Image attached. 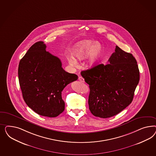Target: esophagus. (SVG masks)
<instances>
[{"label":"esophagus","mask_w":156,"mask_h":156,"mask_svg":"<svg viewBox=\"0 0 156 156\" xmlns=\"http://www.w3.org/2000/svg\"><path fill=\"white\" fill-rule=\"evenodd\" d=\"M78 80H80V82H85L84 78H83V77H82V76H79Z\"/></svg>","instance_id":"1"}]
</instances>
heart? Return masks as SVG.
<instances>
[{
	"label": "heart",
	"mask_w": 156,
	"mask_h": 156,
	"mask_svg": "<svg viewBox=\"0 0 156 156\" xmlns=\"http://www.w3.org/2000/svg\"><path fill=\"white\" fill-rule=\"evenodd\" d=\"M73 54L78 60H82L89 55L87 60V66L92 67L96 65L102 59L103 48L99 43L90 40H85L76 44ZM68 61L71 66H78V62L74 58L70 57Z\"/></svg>",
	"instance_id": "b5f03b06"
}]
</instances>
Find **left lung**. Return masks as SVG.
Masks as SVG:
<instances>
[{"label":"left lung","mask_w":156,"mask_h":156,"mask_svg":"<svg viewBox=\"0 0 156 156\" xmlns=\"http://www.w3.org/2000/svg\"><path fill=\"white\" fill-rule=\"evenodd\" d=\"M108 61L80 73L89 85L90 112L100 118L115 115L131 104L140 80L137 62L132 54L116 46Z\"/></svg>","instance_id":"8db88e82"}]
</instances>
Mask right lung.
<instances>
[{
	"label": "right lung",
	"mask_w": 156,
	"mask_h": 156,
	"mask_svg": "<svg viewBox=\"0 0 156 156\" xmlns=\"http://www.w3.org/2000/svg\"><path fill=\"white\" fill-rule=\"evenodd\" d=\"M46 48L42 41L36 42L20 59L19 85L29 108L41 115L55 117L65 110L62 91L78 76L65 71L59 58Z\"/></svg>",
	"instance_id": "obj_1"
}]
</instances>
